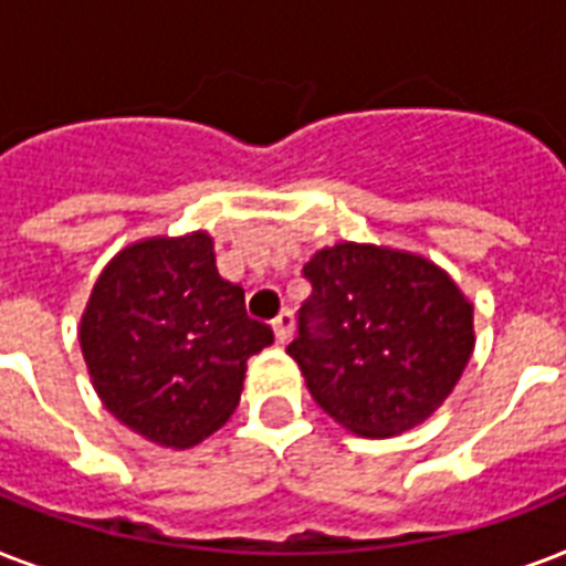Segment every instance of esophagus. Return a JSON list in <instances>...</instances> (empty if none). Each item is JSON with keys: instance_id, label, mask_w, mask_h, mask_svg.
<instances>
[{"instance_id": "obj_1", "label": "esophagus", "mask_w": 566, "mask_h": 566, "mask_svg": "<svg viewBox=\"0 0 566 566\" xmlns=\"http://www.w3.org/2000/svg\"><path fill=\"white\" fill-rule=\"evenodd\" d=\"M273 335H275V344H287L293 335V314L291 311H282L279 317L273 319Z\"/></svg>"}]
</instances>
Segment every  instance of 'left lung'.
Masks as SVG:
<instances>
[{"instance_id":"1","label":"left lung","mask_w":566,"mask_h":566,"mask_svg":"<svg viewBox=\"0 0 566 566\" xmlns=\"http://www.w3.org/2000/svg\"><path fill=\"white\" fill-rule=\"evenodd\" d=\"M287 355L317 405L361 438L429 420L473 355V305L429 258L373 243L319 249Z\"/></svg>"}]
</instances>
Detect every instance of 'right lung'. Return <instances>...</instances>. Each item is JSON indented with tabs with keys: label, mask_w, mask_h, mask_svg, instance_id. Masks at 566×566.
Listing matches in <instances>:
<instances>
[{
	"label": "right lung",
	"mask_w": 566,
	"mask_h": 566,
	"mask_svg": "<svg viewBox=\"0 0 566 566\" xmlns=\"http://www.w3.org/2000/svg\"><path fill=\"white\" fill-rule=\"evenodd\" d=\"M78 344L102 405L158 447L188 449L238 408L247 361L273 328L247 317L243 287L217 273L208 231L146 238L93 284Z\"/></svg>",
	"instance_id": "right-lung-1"
}]
</instances>
